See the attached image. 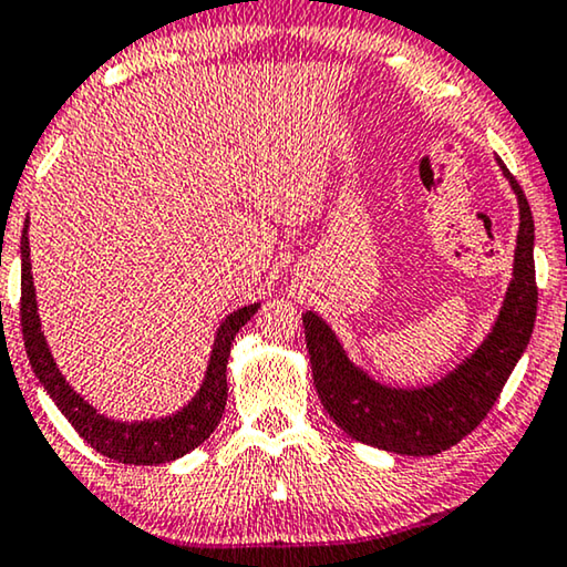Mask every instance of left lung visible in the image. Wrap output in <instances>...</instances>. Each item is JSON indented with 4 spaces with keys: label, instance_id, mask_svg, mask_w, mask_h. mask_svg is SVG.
I'll return each instance as SVG.
<instances>
[{
    "label": "left lung",
    "instance_id": "1",
    "mask_svg": "<svg viewBox=\"0 0 567 567\" xmlns=\"http://www.w3.org/2000/svg\"><path fill=\"white\" fill-rule=\"evenodd\" d=\"M519 197L514 280L491 337L481 349L436 385L395 390L380 385L347 360L333 331L316 313L302 316L313 382L329 416L352 440L378 450L429 457L467 436L488 416L508 374L529 344L537 318L534 280V220L519 182L498 162Z\"/></svg>",
    "mask_w": 567,
    "mask_h": 567
}]
</instances>
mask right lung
Returning <instances> with one entry per match:
<instances>
[{
    "label": "right lung",
    "instance_id": "add662e5",
    "mask_svg": "<svg viewBox=\"0 0 567 567\" xmlns=\"http://www.w3.org/2000/svg\"><path fill=\"white\" fill-rule=\"evenodd\" d=\"M22 287H20V323H22V339H25L28 360L33 364L35 378L53 398L69 424L76 429V434L110 460L123 462V465H162V462H172L195 450L203 444L226 411L228 398V382H226V364L230 354V341L238 333V329L257 313L259 302L254 306L238 308L230 313L226 321L220 323L218 337H215V347L210 354V364H207L205 382L193 401L185 409L174 413L169 419L158 421H123L105 419L102 413L92 409L82 395L74 393V388L63 380V374L55 367L51 352H48L45 339L41 333V318H38L35 306V287H33V272H30V246H28V220L22 228Z\"/></svg>",
    "mask_w": 567,
    "mask_h": 567
}]
</instances>
